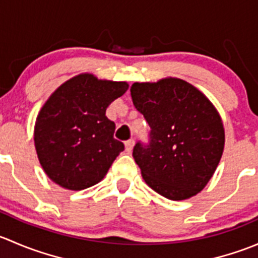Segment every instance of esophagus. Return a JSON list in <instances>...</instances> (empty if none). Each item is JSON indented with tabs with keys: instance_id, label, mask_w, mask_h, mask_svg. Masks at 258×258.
I'll return each instance as SVG.
<instances>
[{
	"instance_id": "obj_1",
	"label": "esophagus",
	"mask_w": 258,
	"mask_h": 258,
	"mask_svg": "<svg viewBox=\"0 0 258 258\" xmlns=\"http://www.w3.org/2000/svg\"><path fill=\"white\" fill-rule=\"evenodd\" d=\"M124 146H126L127 152H131L132 148H134V146H135V141L134 140H128V141L124 142Z\"/></svg>"
}]
</instances>
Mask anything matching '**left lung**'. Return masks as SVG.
<instances>
[{
    "mask_svg": "<svg viewBox=\"0 0 258 258\" xmlns=\"http://www.w3.org/2000/svg\"><path fill=\"white\" fill-rule=\"evenodd\" d=\"M135 107L151 127V142H139L134 158L145 182L161 196L182 201L206 187L225 148L222 118L191 83L176 77L131 86Z\"/></svg>",
    "mask_w": 258,
    "mask_h": 258,
    "instance_id": "left-lung-1",
    "label": "left lung"
}]
</instances>
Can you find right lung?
I'll return each instance as SVG.
<instances>
[{"label": "right lung", "mask_w": 258, "mask_h": 258, "mask_svg": "<svg viewBox=\"0 0 258 258\" xmlns=\"http://www.w3.org/2000/svg\"><path fill=\"white\" fill-rule=\"evenodd\" d=\"M128 88L127 82L80 74L62 83L37 114L36 152L51 181L71 191L98 183L124 150L113 139L106 108Z\"/></svg>", "instance_id": "1"}]
</instances>
